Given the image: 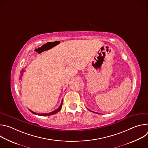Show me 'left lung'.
Masks as SVG:
<instances>
[{"instance_id": "1", "label": "left lung", "mask_w": 148, "mask_h": 148, "mask_svg": "<svg viewBox=\"0 0 148 148\" xmlns=\"http://www.w3.org/2000/svg\"><path fill=\"white\" fill-rule=\"evenodd\" d=\"M90 111H91V112H93V111H91V110H90Z\"/></svg>"}]
</instances>
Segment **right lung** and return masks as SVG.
<instances>
[{
    "mask_svg": "<svg viewBox=\"0 0 148 148\" xmlns=\"http://www.w3.org/2000/svg\"><path fill=\"white\" fill-rule=\"evenodd\" d=\"M20 78H22V77H20ZM62 101H63V99H62V101H61V104H60V107H59L57 110H54V111H53V112H49V113H46V114H38V113H36V112H33V111H32V110H29V111H30L31 112H32L33 114H35V115H40V116H49V115H54V114H57L58 112H59V111H60V110H61V107H62Z\"/></svg>",
    "mask_w": 148,
    "mask_h": 148,
    "instance_id": "1",
    "label": "right lung"
}]
</instances>
